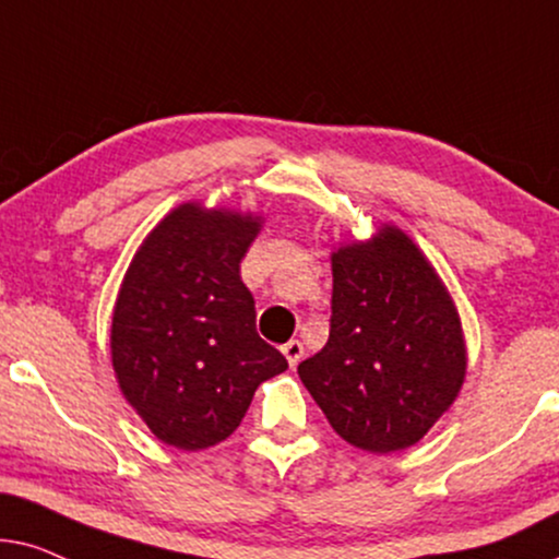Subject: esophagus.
Listing matches in <instances>:
<instances>
[{
    "mask_svg": "<svg viewBox=\"0 0 559 559\" xmlns=\"http://www.w3.org/2000/svg\"><path fill=\"white\" fill-rule=\"evenodd\" d=\"M281 349H284V355H286L288 366H292V368L299 366V362H301V357H304V345H301L299 340H292V342H286V345L281 347Z\"/></svg>",
    "mask_w": 559,
    "mask_h": 559,
    "instance_id": "1",
    "label": "esophagus"
}]
</instances>
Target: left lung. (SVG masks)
I'll return each mask as SVG.
<instances>
[{
    "mask_svg": "<svg viewBox=\"0 0 559 559\" xmlns=\"http://www.w3.org/2000/svg\"><path fill=\"white\" fill-rule=\"evenodd\" d=\"M330 340L299 366L326 421L357 450L412 448L467 373L457 307L419 245L383 222L332 250Z\"/></svg>",
    "mask_w": 559,
    "mask_h": 559,
    "instance_id": "left-lung-1",
    "label": "left lung"
}]
</instances>
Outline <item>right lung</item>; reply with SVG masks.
Segmentation results:
<instances>
[{"label": "right lung", "mask_w": 559, "mask_h": 559, "mask_svg": "<svg viewBox=\"0 0 559 559\" xmlns=\"http://www.w3.org/2000/svg\"><path fill=\"white\" fill-rule=\"evenodd\" d=\"M260 227V212L183 202L124 271L111 311V368L124 401L176 450L227 440L258 385L288 368L258 337L255 299L240 278Z\"/></svg>", "instance_id": "obj_1"}]
</instances>
